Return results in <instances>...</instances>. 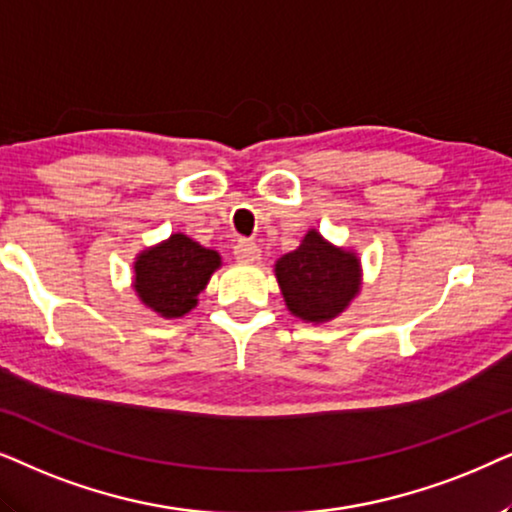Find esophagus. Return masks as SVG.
<instances>
[{"instance_id":"34e87169","label":"esophagus","mask_w":512,"mask_h":512,"mask_svg":"<svg viewBox=\"0 0 512 512\" xmlns=\"http://www.w3.org/2000/svg\"><path fill=\"white\" fill-rule=\"evenodd\" d=\"M260 252L262 250L250 241H238L234 245V255H236L238 262H257V260H260Z\"/></svg>"}]
</instances>
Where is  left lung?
<instances>
[{"label":"left lung","mask_w":512,"mask_h":512,"mask_svg":"<svg viewBox=\"0 0 512 512\" xmlns=\"http://www.w3.org/2000/svg\"><path fill=\"white\" fill-rule=\"evenodd\" d=\"M276 278L292 316L327 323L358 295L360 260L356 252L327 243L311 229L297 250L276 262Z\"/></svg>","instance_id":"1"}]
</instances>
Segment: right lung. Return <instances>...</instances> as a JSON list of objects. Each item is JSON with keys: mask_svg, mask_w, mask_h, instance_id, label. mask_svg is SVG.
<instances>
[{"mask_svg": "<svg viewBox=\"0 0 512 512\" xmlns=\"http://www.w3.org/2000/svg\"><path fill=\"white\" fill-rule=\"evenodd\" d=\"M220 264L215 250L203 248L185 234H173L135 257L133 288L140 302L159 316L180 318L194 309L196 297Z\"/></svg>", "mask_w": 512, "mask_h": 512, "instance_id": "obj_1", "label": "right lung"}]
</instances>
